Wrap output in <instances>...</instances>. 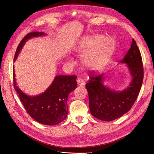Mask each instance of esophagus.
<instances>
[{
  "mask_svg": "<svg viewBox=\"0 0 154 154\" xmlns=\"http://www.w3.org/2000/svg\"><path fill=\"white\" fill-rule=\"evenodd\" d=\"M77 84H78V85H80V86L84 85L85 84L84 80H82V79H79V78H78V79H77Z\"/></svg>",
  "mask_w": 154,
  "mask_h": 154,
  "instance_id": "1",
  "label": "esophagus"
}]
</instances>
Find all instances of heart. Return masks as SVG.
Segmentation results:
<instances>
[{
    "label": "heart",
    "instance_id": "heart-1",
    "mask_svg": "<svg viewBox=\"0 0 154 154\" xmlns=\"http://www.w3.org/2000/svg\"><path fill=\"white\" fill-rule=\"evenodd\" d=\"M116 42L101 35L84 37L79 45V51L85 52L82 57L84 66L91 70H100L109 63L114 53Z\"/></svg>",
    "mask_w": 154,
    "mask_h": 154
}]
</instances>
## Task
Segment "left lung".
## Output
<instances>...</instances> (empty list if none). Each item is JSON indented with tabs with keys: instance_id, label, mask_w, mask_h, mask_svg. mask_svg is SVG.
I'll use <instances>...</instances> for the list:
<instances>
[{
	"instance_id": "8db88e82",
	"label": "left lung",
	"mask_w": 154,
	"mask_h": 154,
	"mask_svg": "<svg viewBox=\"0 0 154 154\" xmlns=\"http://www.w3.org/2000/svg\"><path fill=\"white\" fill-rule=\"evenodd\" d=\"M127 63L132 77L129 85L122 91L111 90L103 85V74L90 75L85 84L89 100L91 114L101 120H114L131 110L139 95L143 78L142 56L135 40L133 38L130 49L120 62Z\"/></svg>"
}]
</instances>
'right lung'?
I'll return each mask as SVG.
<instances>
[{"label":"right lung","mask_w":154,"mask_h":154,"mask_svg":"<svg viewBox=\"0 0 154 154\" xmlns=\"http://www.w3.org/2000/svg\"><path fill=\"white\" fill-rule=\"evenodd\" d=\"M44 32H32L26 35L19 44L15 54V61L29 38L43 36ZM77 76L57 75L47 89L37 96H29L24 94L16 85L14 68L13 67L14 87L28 114L40 124L47 125H57L66 119L68 114L67 99L70 92L77 87Z\"/></svg>","instance_id":"1"}]
</instances>
